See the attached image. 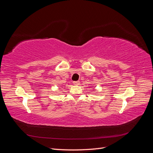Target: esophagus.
<instances>
[{
  "instance_id": "esophagus-1",
  "label": "esophagus",
  "mask_w": 153,
  "mask_h": 153,
  "mask_svg": "<svg viewBox=\"0 0 153 153\" xmlns=\"http://www.w3.org/2000/svg\"><path fill=\"white\" fill-rule=\"evenodd\" d=\"M73 84L76 85H78L80 84V82L79 81H73Z\"/></svg>"
}]
</instances>
